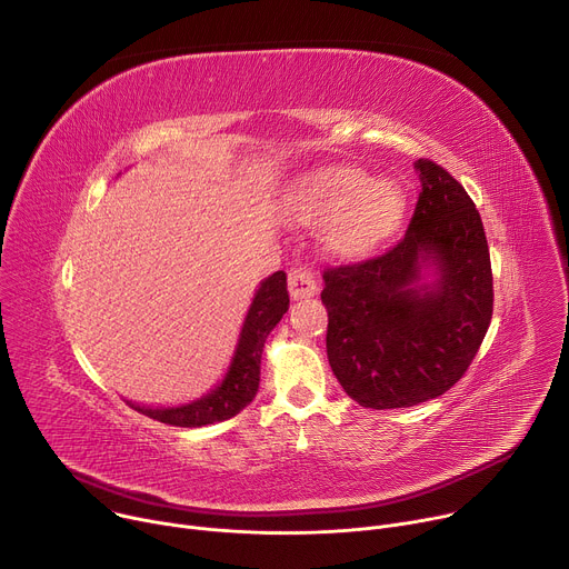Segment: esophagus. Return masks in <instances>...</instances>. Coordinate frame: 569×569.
Returning a JSON list of instances; mask_svg holds the SVG:
<instances>
[{"instance_id":"esophagus-1","label":"esophagus","mask_w":569,"mask_h":569,"mask_svg":"<svg viewBox=\"0 0 569 569\" xmlns=\"http://www.w3.org/2000/svg\"><path fill=\"white\" fill-rule=\"evenodd\" d=\"M288 288H290V297L292 299H308V297L317 295V281H315L312 272L303 270V268L290 270Z\"/></svg>"}]
</instances>
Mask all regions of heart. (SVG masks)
<instances>
[{
  "mask_svg": "<svg viewBox=\"0 0 569 569\" xmlns=\"http://www.w3.org/2000/svg\"><path fill=\"white\" fill-rule=\"evenodd\" d=\"M301 222L331 220L327 248L340 257H365L400 224L405 189L393 180H373L358 167H331L308 176L295 191Z\"/></svg>",
  "mask_w": 569,
  "mask_h": 569,
  "instance_id": "obj_1",
  "label": "heart"
}]
</instances>
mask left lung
Segmentation results:
<instances>
[{
    "instance_id": "obj_1",
    "label": "left lung",
    "mask_w": 569,
    "mask_h": 569,
    "mask_svg": "<svg viewBox=\"0 0 569 569\" xmlns=\"http://www.w3.org/2000/svg\"><path fill=\"white\" fill-rule=\"evenodd\" d=\"M421 193L387 252L323 270L327 353L342 389L371 410L446 393L470 367L493 315L489 242L475 202L439 164L419 159ZM432 267L435 284H421Z\"/></svg>"
}]
</instances>
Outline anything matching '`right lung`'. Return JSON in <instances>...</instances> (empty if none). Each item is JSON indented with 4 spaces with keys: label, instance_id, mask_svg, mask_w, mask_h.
I'll use <instances>...</instances> for the list:
<instances>
[{
    "label": "right lung",
    "instance_id": "obj_1",
    "mask_svg": "<svg viewBox=\"0 0 569 569\" xmlns=\"http://www.w3.org/2000/svg\"><path fill=\"white\" fill-rule=\"evenodd\" d=\"M288 281L286 272L279 270L268 277L254 295V301L248 310L246 323H242L240 340L231 360V367L211 393L200 400H193L182 408H164V410H150L132 405L137 412L167 426L178 428H202L209 423L227 421L236 417L242 408L254 400L259 391V376H261V353L270 331L281 321L283 312L288 310Z\"/></svg>",
    "mask_w": 569,
    "mask_h": 569
}]
</instances>
